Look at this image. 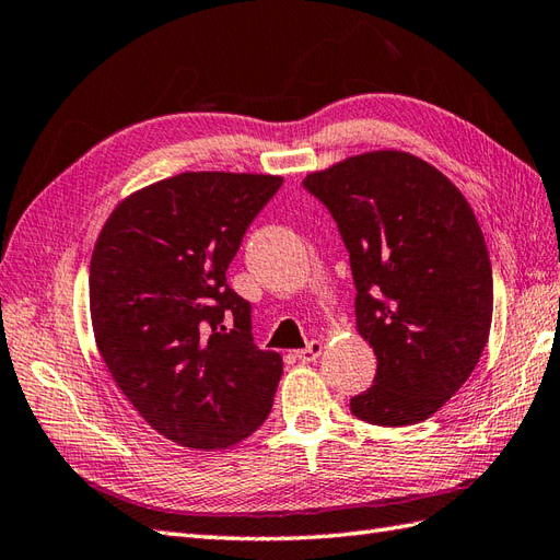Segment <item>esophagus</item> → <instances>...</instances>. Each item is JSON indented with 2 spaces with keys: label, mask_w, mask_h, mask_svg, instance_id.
<instances>
[{
  "label": "esophagus",
  "mask_w": 560,
  "mask_h": 560,
  "mask_svg": "<svg viewBox=\"0 0 560 560\" xmlns=\"http://www.w3.org/2000/svg\"><path fill=\"white\" fill-rule=\"evenodd\" d=\"M323 342H311L306 349H299L296 351V359L302 361V363H311V361H316L320 353H323Z\"/></svg>",
  "instance_id": "obj_1"
}]
</instances>
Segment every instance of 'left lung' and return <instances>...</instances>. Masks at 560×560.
I'll return each mask as SVG.
<instances>
[{
  "instance_id": "1",
  "label": "left lung",
  "mask_w": 560,
  "mask_h": 560,
  "mask_svg": "<svg viewBox=\"0 0 560 560\" xmlns=\"http://www.w3.org/2000/svg\"><path fill=\"white\" fill-rule=\"evenodd\" d=\"M349 249L357 330L373 387L351 399L371 425L428 420L475 371L494 308L480 223L448 177L401 149H375L306 175Z\"/></svg>"
}]
</instances>
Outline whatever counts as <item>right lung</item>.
Listing matches in <instances>:
<instances>
[{
  "instance_id": "obj_1",
  "label": "right lung",
  "mask_w": 560,
  "mask_h": 560,
  "mask_svg": "<svg viewBox=\"0 0 560 560\" xmlns=\"http://www.w3.org/2000/svg\"><path fill=\"white\" fill-rule=\"evenodd\" d=\"M280 175L192 171L116 203L94 242V342L149 425L211 452L268 418L282 375L278 351L256 349L249 302L225 270Z\"/></svg>"
}]
</instances>
